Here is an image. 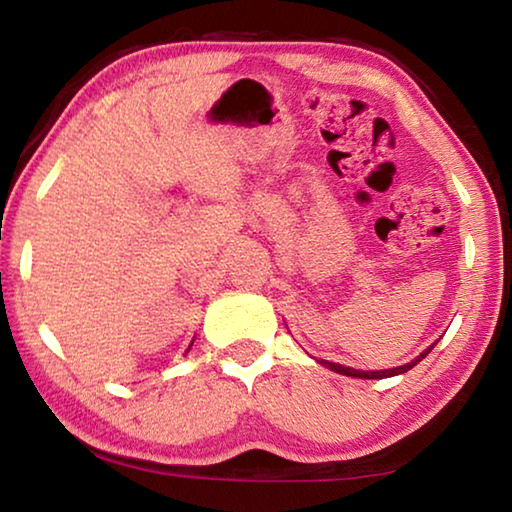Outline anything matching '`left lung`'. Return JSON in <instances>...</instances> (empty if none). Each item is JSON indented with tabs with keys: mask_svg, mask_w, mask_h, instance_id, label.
<instances>
[{
	"mask_svg": "<svg viewBox=\"0 0 512 512\" xmlns=\"http://www.w3.org/2000/svg\"><path fill=\"white\" fill-rule=\"evenodd\" d=\"M438 343V341H436ZM431 343L427 350H422L418 357L411 359L409 363H404V366H397V368H386V370H357V368H350V366H343V363H334V361H327V359H320L318 363L320 366H325L329 370L339 372V375H345V377H357V379H386V377H395V375H402V372H409L413 366H418V363L427 357V354L433 350Z\"/></svg>",
	"mask_w": 512,
	"mask_h": 512,
	"instance_id": "8db88e82",
	"label": "left lung"
}]
</instances>
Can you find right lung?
<instances>
[{
  "label": "right lung",
  "instance_id": "obj_1",
  "mask_svg": "<svg viewBox=\"0 0 512 512\" xmlns=\"http://www.w3.org/2000/svg\"><path fill=\"white\" fill-rule=\"evenodd\" d=\"M192 345H194V341H192V343H189V348H187V352H189V350H192Z\"/></svg>",
  "mask_w": 512,
  "mask_h": 512
}]
</instances>
